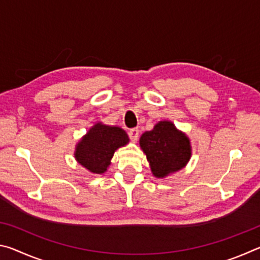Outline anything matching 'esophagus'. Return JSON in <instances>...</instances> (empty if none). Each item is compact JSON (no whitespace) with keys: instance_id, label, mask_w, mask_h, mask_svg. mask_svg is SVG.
Instances as JSON below:
<instances>
[{"instance_id":"34e87169","label":"esophagus","mask_w":260,"mask_h":260,"mask_svg":"<svg viewBox=\"0 0 260 260\" xmlns=\"http://www.w3.org/2000/svg\"><path fill=\"white\" fill-rule=\"evenodd\" d=\"M128 136L132 141H136L139 139V129L138 128H131L128 131Z\"/></svg>"}]
</instances>
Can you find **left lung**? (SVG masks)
Segmentation results:
<instances>
[{
	"instance_id": "left-lung-1",
	"label": "left lung",
	"mask_w": 260,
	"mask_h": 260,
	"mask_svg": "<svg viewBox=\"0 0 260 260\" xmlns=\"http://www.w3.org/2000/svg\"><path fill=\"white\" fill-rule=\"evenodd\" d=\"M140 146L157 178L181 170L191 155L188 138L170 121L158 122L152 131L143 133Z\"/></svg>"
}]
</instances>
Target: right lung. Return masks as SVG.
I'll use <instances>...</instances> for the list:
<instances>
[{
	"label": "right lung",
	"instance_id": "1",
	"mask_svg": "<svg viewBox=\"0 0 260 260\" xmlns=\"http://www.w3.org/2000/svg\"><path fill=\"white\" fill-rule=\"evenodd\" d=\"M128 141L125 131L119 127L96 124L78 144L76 158L91 173H104L114 151Z\"/></svg>",
	"mask_w": 260,
	"mask_h": 260
}]
</instances>
